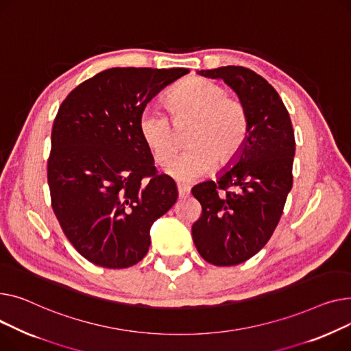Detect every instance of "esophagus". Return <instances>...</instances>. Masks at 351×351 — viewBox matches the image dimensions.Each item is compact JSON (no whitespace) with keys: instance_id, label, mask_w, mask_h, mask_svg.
<instances>
[{"instance_id":"esophagus-1","label":"esophagus","mask_w":351,"mask_h":351,"mask_svg":"<svg viewBox=\"0 0 351 351\" xmlns=\"http://www.w3.org/2000/svg\"><path fill=\"white\" fill-rule=\"evenodd\" d=\"M177 191H178L180 198H185V197L190 195V187H189V185H185V184H178Z\"/></svg>"}]
</instances>
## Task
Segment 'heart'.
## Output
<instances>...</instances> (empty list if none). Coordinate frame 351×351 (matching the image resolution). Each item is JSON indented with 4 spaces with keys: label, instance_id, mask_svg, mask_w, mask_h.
Returning <instances> with one entry per match:
<instances>
[{
    "label": "heart",
    "instance_id": "b5f03b06",
    "mask_svg": "<svg viewBox=\"0 0 351 351\" xmlns=\"http://www.w3.org/2000/svg\"><path fill=\"white\" fill-rule=\"evenodd\" d=\"M170 117L147 109L140 117L143 141L158 166H166L180 147L177 130L191 126L185 138L190 147L180 154L166 173L184 184L213 171L217 164L228 166L242 152L250 134V114L245 103L230 96L222 85L205 77H190L166 97Z\"/></svg>",
    "mask_w": 351,
    "mask_h": 351
}]
</instances>
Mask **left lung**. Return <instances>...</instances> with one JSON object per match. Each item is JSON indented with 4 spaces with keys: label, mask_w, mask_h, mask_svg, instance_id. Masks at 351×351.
<instances>
[{
    "label": "left lung",
    "mask_w": 351,
    "mask_h": 351,
    "mask_svg": "<svg viewBox=\"0 0 351 351\" xmlns=\"http://www.w3.org/2000/svg\"><path fill=\"white\" fill-rule=\"evenodd\" d=\"M198 73L222 79L250 114V134L232 167L191 190L202 207L191 228L197 251L213 265L232 266L258 254L282 217L293 185L295 133L280 96L261 75L243 66Z\"/></svg>",
    "instance_id": "left-lung-1"
}]
</instances>
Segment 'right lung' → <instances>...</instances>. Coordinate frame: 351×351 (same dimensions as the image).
Masks as SVG:
<instances>
[{
    "label": "right lung",
    "instance_id": "1",
    "mask_svg": "<svg viewBox=\"0 0 351 351\" xmlns=\"http://www.w3.org/2000/svg\"><path fill=\"white\" fill-rule=\"evenodd\" d=\"M190 71L112 68L82 82L53 120L48 185L52 210L89 262L123 269L150 246V226L177 201L157 174L138 121L147 103Z\"/></svg>",
    "mask_w": 351,
    "mask_h": 351
}]
</instances>
